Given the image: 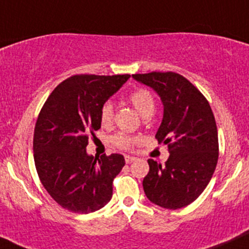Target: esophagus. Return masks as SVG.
<instances>
[{
  "label": "esophagus",
  "mask_w": 249,
  "mask_h": 249,
  "mask_svg": "<svg viewBox=\"0 0 249 249\" xmlns=\"http://www.w3.org/2000/svg\"><path fill=\"white\" fill-rule=\"evenodd\" d=\"M135 160H136V158L135 157H130V155H126V157H125V162H126V164H131V162H134Z\"/></svg>",
  "instance_id": "1"
}]
</instances>
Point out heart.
I'll return each instance as SVG.
<instances>
[{"label":"heart","instance_id":"1","mask_svg":"<svg viewBox=\"0 0 249 249\" xmlns=\"http://www.w3.org/2000/svg\"><path fill=\"white\" fill-rule=\"evenodd\" d=\"M129 101L132 106L135 107V109L140 113L141 117L147 119V118L152 117L153 113L155 110V100L153 97V95L150 94L148 90L145 89H139L136 91L132 92L129 96ZM113 109L112 102L107 101L105 102L104 106L101 108V113H100V117H101V123L104 125H109L113 120ZM134 139L131 136L126 134H118L113 137V143L115 145L120 148H130L131 144L134 143Z\"/></svg>","mask_w":249,"mask_h":249}]
</instances>
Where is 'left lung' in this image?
Returning <instances> with one entry per match:
<instances>
[{"label": "left lung", "instance_id": "8db88e82", "mask_svg": "<svg viewBox=\"0 0 249 249\" xmlns=\"http://www.w3.org/2000/svg\"><path fill=\"white\" fill-rule=\"evenodd\" d=\"M154 90L164 113L155 137L169 145L161 166L148 159L143 190L150 202L178 210L197 199L212 178L218 161V131L210 104L184 77L175 72L132 74Z\"/></svg>", "mask_w": 249, "mask_h": 249}]
</instances>
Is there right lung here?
I'll return each mask as SVG.
<instances>
[{"label":"right lung","instance_id":"obj_1","mask_svg":"<svg viewBox=\"0 0 249 249\" xmlns=\"http://www.w3.org/2000/svg\"><path fill=\"white\" fill-rule=\"evenodd\" d=\"M130 74H79L60 83L37 119L34 158L37 173L50 196L61 207L90 213L109 202L113 179L122 171V154H88L89 134L101 127V108Z\"/></svg>","mask_w":249,"mask_h":249}]
</instances>
